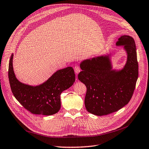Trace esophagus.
<instances>
[{
    "instance_id": "34e87169",
    "label": "esophagus",
    "mask_w": 149,
    "mask_h": 149,
    "mask_svg": "<svg viewBox=\"0 0 149 149\" xmlns=\"http://www.w3.org/2000/svg\"><path fill=\"white\" fill-rule=\"evenodd\" d=\"M74 70H75V74H78L80 72V70H81V69H80V68L79 67V66H75V68H74Z\"/></svg>"
}]
</instances>
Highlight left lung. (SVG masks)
<instances>
[{
    "mask_svg": "<svg viewBox=\"0 0 149 149\" xmlns=\"http://www.w3.org/2000/svg\"><path fill=\"white\" fill-rule=\"evenodd\" d=\"M116 46L123 47L127 61L122 68L113 69L111 53L83 60L79 80L86 86V110L96 116L118 111L128 104L133 95L138 77V63L134 39L122 35Z\"/></svg>",
    "mask_w": 149,
    "mask_h": 149,
    "instance_id": "obj_1",
    "label": "left lung"
}]
</instances>
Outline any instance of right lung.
I'll return each instance as SVG.
<instances>
[{"mask_svg": "<svg viewBox=\"0 0 149 149\" xmlns=\"http://www.w3.org/2000/svg\"><path fill=\"white\" fill-rule=\"evenodd\" d=\"M12 54L8 66V78L11 91L15 97L28 111L35 114L50 116L59 111L60 95L72 86L75 80L72 67L56 70L42 83L29 85L19 81L13 66Z\"/></svg>", "mask_w": 149, "mask_h": 149, "instance_id": "obj_1", "label": "right lung"}]
</instances>
